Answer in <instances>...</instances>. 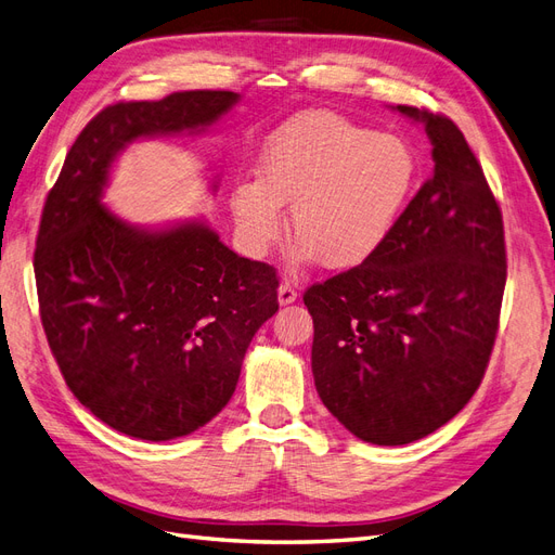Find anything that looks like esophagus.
Wrapping results in <instances>:
<instances>
[{
    "label": "esophagus",
    "instance_id": "1",
    "mask_svg": "<svg viewBox=\"0 0 555 555\" xmlns=\"http://www.w3.org/2000/svg\"><path fill=\"white\" fill-rule=\"evenodd\" d=\"M298 298V289L294 287L292 282H287L284 280L280 287H278V300H280V306H289V304H294V300Z\"/></svg>",
    "mask_w": 555,
    "mask_h": 555
}]
</instances>
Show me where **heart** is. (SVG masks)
Wrapping results in <instances>:
<instances>
[{"mask_svg": "<svg viewBox=\"0 0 555 555\" xmlns=\"http://www.w3.org/2000/svg\"><path fill=\"white\" fill-rule=\"evenodd\" d=\"M416 150L396 133H379L349 117L312 111L266 141L259 180L231 192V212L251 255L271 249L292 204L300 261L333 271L371 261L391 241L416 192Z\"/></svg>", "mask_w": 555, "mask_h": 555, "instance_id": "b5f03b06", "label": "heart"}]
</instances>
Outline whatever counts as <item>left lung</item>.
I'll list each match as a JSON object with an SVG mask.
<instances>
[{
	"mask_svg": "<svg viewBox=\"0 0 555 555\" xmlns=\"http://www.w3.org/2000/svg\"><path fill=\"white\" fill-rule=\"evenodd\" d=\"M396 108L424 125L433 176L371 261L304 294L319 398L382 447L426 438L475 396L507 280L502 212L463 131L444 115Z\"/></svg>",
	"mask_w": 555,
	"mask_h": 555,
	"instance_id": "obj_1",
	"label": "left lung"
}]
</instances>
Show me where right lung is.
Here are the masks:
<instances>
[{
  "mask_svg": "<svg viewBox=\"0 0 555 555\" xmlns=\"http://www.w3.org/2000/svg\"><path fill=\"white\" fill-rule=\"evenodd\" d=\"M238 102L192 90L113 104L78 133L46 198L35 275L50 351L80 405L129 438H182L220 414L278 312L275 268L238 257L208 222L145 229L102 201L129 143L201 133Z\"/></svg>",
  "mask_w": 555,
  "mask_h": 555,
  "instance_id": "right-lung-1",
  "label": "right lung"
}]
</instances>
